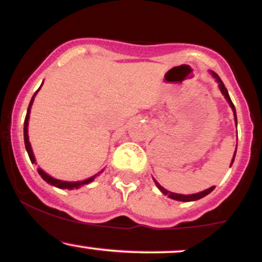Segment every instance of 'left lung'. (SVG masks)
I'll return each instance as SVG.
<instances>
[{"instance_id": "left-lung-1", "label": "left lung", "mask_w": 262, "mask_h": 262, "mask_svg": "<svg viewBox=\"0 0 262 262\" xmlns=\"http://www.w3.org/2000/svg\"><path fill=\"white\" fill-rule=\"evenodd\" d=\"M210 73H212L213 77H214V79L217 80V82L219 83V89H221L222 93H223V95H224L225 100H227V101H228V103L230 104L231 110H233V112H234V118H235V123H236V112H235V107H234L233 102H231V100H230L229 93H228V90L225 89V86H224L223 81L221 80V77H219L217 74L213 73V71H210ZM235 154H236V150H235V152H234V156H233V160H231V164H233L234 159H235ZM154 181H155V183H156V186H158V188L160 189V191L162 192V193L166 194V196H169L170 198H172V200H176V201H182V202H189V201H197V200H200V198H202V197H204V196H207V194L210 193V192H212L213 189L215 188L214 186H212V187H210V188L206 189V191L200 192V193H194V194H179V193H172V192H169V191H167V189H165L164 187H162V186H160V183H159L158 181H156V180H154Z\"/></svg>"}]
</instances>
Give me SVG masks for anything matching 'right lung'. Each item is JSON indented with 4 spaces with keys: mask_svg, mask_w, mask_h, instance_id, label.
Returning a JSON list of instances; mask_svg holds the SVG:
<instances>
[{
    "mask_svg": "<svg viewBox=\"0 0 262 262\" xmlns=\"http://www.w3.org/2000/svg\"><path fill=\"white\" fill-rule=\"evenodd\" d=\"M43 85V83H41ZM40 85V87H41ZM39 87V89H40ZM39 89L37 90V92L39 91ZM37 92L33 95L31 102H29V106H28V111H27V116H26V119H25V128H23V133H25V144H26V149H27V152H28L29 155V159H31L32 164H34L35 162V159H34V155H33V151H32V146H31V143H29V139H28V121H29V113H31V107L33 104V101H34V97L35 95H37ZM38 172L39 175L41 176V179L44 180V181H47L48 183H50V185L55 186V187H59V188H68V189H74V188H79L80 186L82 185H87V183H90L91 181H93V179H95V176L90 177V179L87 180H83V181H79V182H68V181H60V180H56V179H53L52 176H49L48 173H45L43 170L41 169H38Z\"/></svg>",
    "mask_w": 262,
    "mask_h": 262,
    "instance_id": "obj_1",
    "label": "right lung"
}]
</instances>
